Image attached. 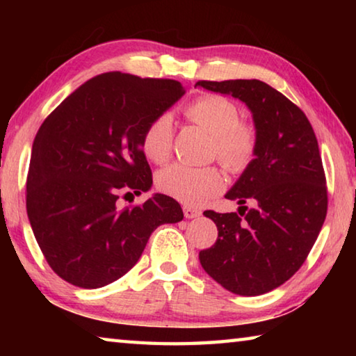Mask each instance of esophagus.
<instances>
[{"label": "esophagus", "instance_id": "1", "mask_svg": "<svg viewBox=\"0 0 356 356\" xmlns=\"http://www.w3.org/2000/svg\"><path fill=\"white\" fill-rule=\"evenodd\" d=\"M184 215H185V218H188V220L197 218V216L201 215V210H197L195 207H190V206H185L184 207Z\"/></svg>", "mask_w": 356, "mask_h": 356}]
</instances>
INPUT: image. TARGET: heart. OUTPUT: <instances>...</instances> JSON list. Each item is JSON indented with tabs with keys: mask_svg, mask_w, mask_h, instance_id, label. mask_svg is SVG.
<instances>
[{
	"mask_svg": "<svg viewBox=\"0 0 356 356\" xmlns=\"http://www.w3.org/2000/svg\"><path fill=\"white\" fill-rule=\"evenodd\" d=\"M186 118L213 136V155L227 170L242 171L256 149V131L240 122L238 108L221 95H206L185 110ZM174 119L163 113L150 122L143 134V152L150 161L163 165L172 155ZM156 185L165 195L188 206H202L222 191L226 177L216 166L193 168L172 165L156 176Z\"/></svg>",
	"mask_w": 356,
	"mask_h": 356,
	"instance_id": "b5f03b06",
	"label": "heart"
}]
</instances>
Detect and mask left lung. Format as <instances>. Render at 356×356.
Masks as SVG:
<instances>
[{"instance_id":"1","label":"left lung","mask_w":356,"mask_h":356,"mask_svg":"<svg viewBox=\"0 0 356 356\" xmlns=\"http://www.w3.org/2000/svg\"><path fill=\"white\" fill-rule=\"evenodd\" d=\"M196 86L243 102L256 129L254 159L225 195L240 204L238 213L204 212L216 225L218 238L200 252V262L229 292L267 293L303 265L327 216L317 138L305 113L267 83L197 81Z\"/></svg>"}]
</instances>
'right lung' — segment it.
<instances>
[{"label": "right lung", "mask_w": 356, "mask_h": 356, "mask_svg": "<svg viewBox=\"0 0 356 356\" xmlns=\"http://www.w3.org/2000/svg\"><path fill=\"white\" fill-rule=\"evenodd\" d=\"M184 92L174 80L110 72L81 84L40 125L26 212L48 265L64 281L111 284L138 262L156 227L182 221L180 204L161 193L130 209H119L118 200L150 190L143 134Z\"/></svg>", "instance_id": "right-lung-1"}]
</instances>
